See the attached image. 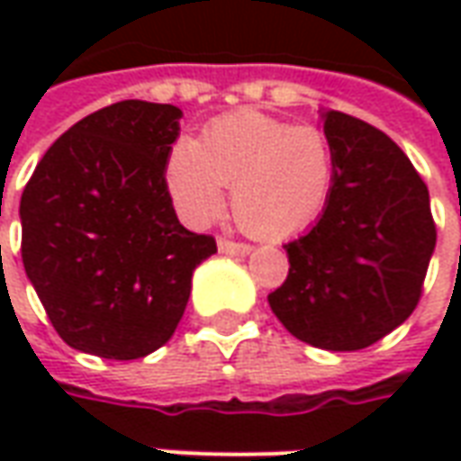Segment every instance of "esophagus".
Masks as SVG:
<instances>
[{"instance_id": "esophagus-1", "label": "esophagus", "mask_w": 461, "mask_h": 461, "mask_svg": "<svg viewBox=\"0 0 461 461\" xmlns=\"http://www.w3.org/2000/svg\"><path fill=\"white\" fill-rule=\"evenodd\" d=\"M217 249H220L221 254H231V257H247V254H251L249 244H240V241L230 240L217 241Z\"/></svg>"}]
</instances>
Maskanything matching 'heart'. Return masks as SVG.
<instances>
[{
	"mask_svg": "<svg viewBox=\"0 0 461 461\" xmlns=\"http://www.w3.org/2000/svg\"><path fill=\"white\" fill-rule=\"evenodd\" d=\"M336 158L316 125H291L259 111L212 121L200 140L180 138L165 165L172 204L190 227H210L227 207L244 231L267 241L309 230L326 207Z\"/></svg>",
	"mask_w": 461,
	"mask_h": 461,
	"instance_id": "1",
	"label": "heart"
}]
</instances>
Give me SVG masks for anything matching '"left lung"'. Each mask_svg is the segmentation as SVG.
<instances>
[{"instance_id": "obj_1", "label": "left lung", "mask_w": 461, "mask_h": 461, "mask_svg": "<svg viewBox=\"0 0 461 461\" xmlns=\"http://www.w3.org/2000/svg\"><path fill=\"white\" fill-rule=\"evenodd\" d=\"M336 175L319 221L289 241V276L269 294L291 336L323 350H360L415 311L437 231L412 162L373 125L319 111Z\"/></svg>"}]
</instances>
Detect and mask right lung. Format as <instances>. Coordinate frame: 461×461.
<instances>
[{
  "instance_id": "1",
  "label": "right lung",
  "mask_w": 461,
  "mask_h": 461,
  "mask_svg": "<svg viewBox=\"0 0 461 461\" xmlns=\"http://www.w3.org/2000/svg\"><path fill=\"white\" fill-rule=\"evenodd\" d=\"M170 104L121 101L86 115L26 182L22 259L56 333L111 360L150 356L172 339L192 274L217 251L172 207L165 165L180 135Z\"/></svg>"
}]
</instances>
